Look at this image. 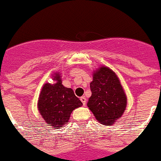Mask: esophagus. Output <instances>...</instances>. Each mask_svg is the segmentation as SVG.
Segmentation results:
<instances>
[{"label":"esophagus","instance_id":"esophagus-1","mask_svg":"<svg viewBox=\"0 0 161 161\" xmlns=\"http://www.w3.org/2000/svg\"><path fill=\"white\" fill-rule=\"evenodd\" d=\"M80 101L82 102V103H83L84 106H85V105H86V101H87L86 98H85V96H82V97H80Z\"/></svg>","mask_w":161,"mask_h":161}]
</instances>
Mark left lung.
I'll list each match as a JSON object with an SVG mask.
<instances>
[{
  "label": "left lung",
  "mask_w": 161,
  "mask_h": 161,
  "mask_svg": "<svg viewBox=\"0 0 161 161\" xmlns=\"http://www.w3.org/2000/svg\"><path fill=\"white\" fill-rule=\"evenodd\" d=\"M90 88L92 96L87 105L97 121L109 125L122 117L126 107V96L111 69L103 66L94 73Z\"/></svg>",
  "instance_id": "1"
}]
</instances>
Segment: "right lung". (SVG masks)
Segmentation results:
<instances>
[{
    "mask_svg": "<svg viewBox=\"0 0 161 161\" xmlns=\"http://www.w3.org/2000/svg\"><path fill=\"white\" fill-rule=\"evenodd\" d=\"M56 83H46L42 87L38 103L41 115L49 125L62 127L69 119L72 111L82 105L72 88L62 85L60 75H53Z\"/></svg>",
    "mask_w": 161,
    "mask_h": 161,
    "instance_id": "obj_1",
    "label": "right lung"
}]
</instances>
